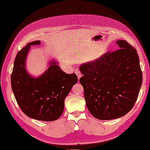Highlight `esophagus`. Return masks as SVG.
Returning <instances> with one entry per match:
<instances>
[{"instance_id":"1","label":"esophagus","mask_w":150,"mask_h":150,"mask_svg":"<svg viewBox=\"0 0 150 150\" xmlns=\"http://www.w3.org/2000/svg\"><path fill=\"white\" fill-rule=\"evenodd\" d=\"M75 74H76V75H77V76H78V79H79H79H80V78L81 77V76H82L81 73H80V71H79V70H76V71H75Z\"/></svg>"}]
</instances>
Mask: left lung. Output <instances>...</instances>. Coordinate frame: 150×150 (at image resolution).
<instances>
[{
  "mask_svg": "<svg viewBox=\"0 0 150 150\" xmlns=\"http://www.w3.org/2000/svg\"><path fill=\"white\" fill-rule=\"evenodd\" d=\"M116 43L120 49L80 67L86 106L99 120L116 119L129 112L143 82L136 50L125 40Z\"/></svg>",
  "mask_w": 150,
  "mask_h": 150,
  "instance_id": "left-lung-1",
  "label": "left lung"
}]
</instances>
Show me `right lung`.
Segmentation results:
<instances>
[{"mask_svg":"<svg viewBox=\"0 0 150 150\" xmlns=\"http://www.w3.org/2000/svg\"><path fill=\"white\" fill-rule=\"evenodd\" d=\"M40 40L26 44L17 54L11 76V87L19 106L26 116L42 121H54L62 115L64 99L72 87L77 82L75 74H67L56 61L49 63L43 74L35 78L26 71V56L33 45Z\"/></svg>","mask_w":150,"mask_h":150,"instance_id":"right-lung-1","label":"right lung"}]
</instances>
